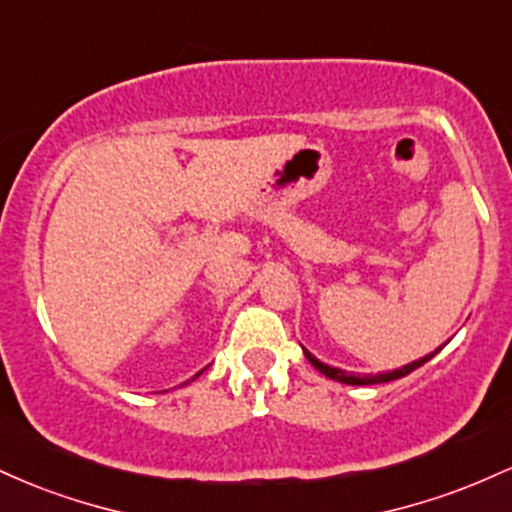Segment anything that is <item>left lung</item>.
I'll use <instances>...</instances> for the list:
<instances>
[{
	"mask_svg": "<svg viewBox=\"0 0 512 512\" xmlns=\"http://www.w3.org/2000/svg\"><path fill=\"white\" fill-rule=\"evenodd\" d=\"M303 354H305V358H308L310 363H313V366H315L317 370H320L322 375H327V378H330V380H339V383H344V385H378V383H390V380L404 378V375H409L411 370H416L419 366H424L428 358L433 356V354H431V356L419 358V361H411V363H407V366H402V368H397V370H390V373L354 375V373H346V370H342V368H332V366H327V363L317 361V358H315L313 354H310V351L303 349Z\"/></svg>",
	"mask_w": 512,
	"mask_h": 512,
	"instance_id": "8db88e82",
	"label": "left lung"
}]
</instances>
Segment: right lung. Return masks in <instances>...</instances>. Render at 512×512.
<instances>
[{
  "label": "right lung",
  "mask_w": 512,
  "mask_h": 512,
  "mask_svg": "<svg viewBox=\"0 0 512 512\" xmlns=\"http://www.w3.org/2000/svg\"><path fill=\"white\" fill-rule=\"evenodd\" d=\"M199 373H202V370H199ZM199 373H197V375H199ZM197 375H195V378H197ZM195 378H192V380H195ZM182 385H185V383H182Z\"/></svg>",
  "instance_id": "right-lung-1"
}]
</instances>
